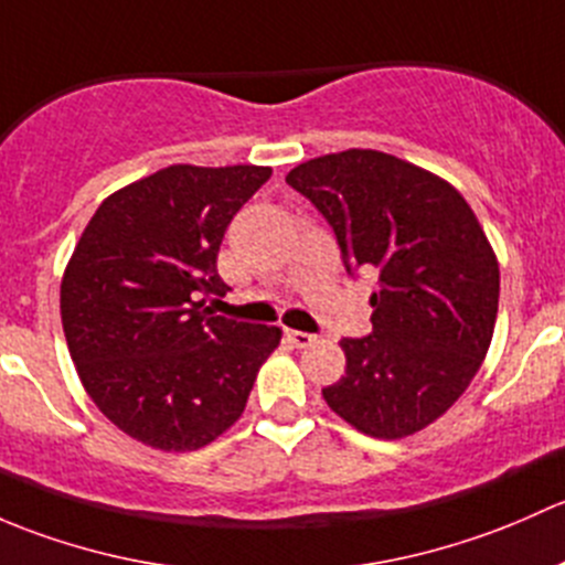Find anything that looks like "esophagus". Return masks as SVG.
Segmentation results:
<instances>
[{"instance_id": "esophagus-1", "label": "esophagus", "mask_w": 565, "mask_h": 565, "mask_svg": "<svg viewBox=\"0 0 565 565\" xmlns=\"http://www.w3.org/2000/svg\"><path fill=\"white\" fill-rule=\"evenodd\" d=\"M285 337H288L290 345H296V348H310V345H316V340H318L316 334H307V331H296V329L285 331Z\"/></svg>"}]
</instances>
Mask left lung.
I'll use <instances>...</instances> for the list:
<instances>
[{
  "label": "left lung",
  "mask_w": 565,
  "mask_h": 565,
  "mask_svg": "<svg viewBox=\"0 0 565 565\" xmlns=\"http://www.w3.org/2000/svg\"><path fill=\"white\" fill-rule=\"evenodd\" d=\"M285 182L329 220L348 271L377 277L372 334L340 342L345 375L326 405L370 438H408L462 397L490 351L495 249L457 188L394 154H323Z\"/></svg>",
  "instance_id": "1"
}]
</instances>
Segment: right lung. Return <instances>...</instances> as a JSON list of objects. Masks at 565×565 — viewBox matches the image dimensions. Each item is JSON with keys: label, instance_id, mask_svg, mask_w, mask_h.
I'll use <instances>...</instances> for the list:
<instances>
[{"label": "right lung", "instance_id": "obj_1", "mask_svg": "<svg viewBox=\"0 0 565 565\" xmlns=\"http://www.w3.org/2000/svg\"><path fill=\"white\" fill-rule=\"evenodd\" d=\"M269 166H168L110 193L70 255L60 310L75 372L110 424L160 451H195L244 413L277 326L225 321V228Z\"/></svg>", "mask_w": 565, "mask_h": 565}]
</instances>
